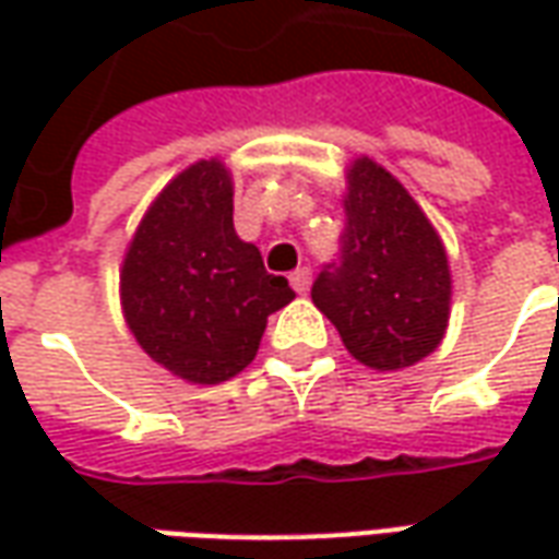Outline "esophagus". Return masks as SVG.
<instances>
[{
	"label": "esophagus",
	"instance_id": "1",
	"mask_svg": "<svg viewBox=\"0 0 559 559\" xmlns=\"http://www.w3.org/2000/svg\"><path fill=\"white\" fill-rule=\"evenodd\" d=\"M290 287L296 293H308V287H311V269L302 266V269H296L290 275Z\"/></svg>",
	"mask_w": 559,
	"mask_h": 559
}]
</instances>
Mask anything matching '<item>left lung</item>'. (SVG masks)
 Segmentation results:
<instances>
[{
  "label": "left lung",
  "mask_w": 559,
  "mask_h": 559,
  "mask_svg": "<svg viewBox=\"0 0 559 559\" xmlns=\"http://www.w3.org/2000/svg\"><path fill=\"white\" fill-rule=\"evenodd\" d=\"M341 257L317 275L311 299L344 347L374 371L411 368L440 347L452 278L440 236L407 188L377 160L347 170Z\"/></svg>",
  "instance_id": "obj_1"
}]
</instances>
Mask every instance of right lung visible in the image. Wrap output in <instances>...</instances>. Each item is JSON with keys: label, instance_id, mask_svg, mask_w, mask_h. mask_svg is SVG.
<instances>
[{"label": "right lung", "instance_id": "right-lung-1", "mask_svg": "<svg viewBox=\"0 0 559 559\" xmlns=\"http://www.w3.org/2000/svg\"><path fill=\"white\" fill-rule=\"evenodd\" d=\"M128 329L188 383L215 386L251 365L269 314L296 293L233 230V179L197 160L148 206L119 272Z\"/></svg>", "mask_w": 559, "mask_h": 559}]
</instances>
